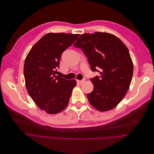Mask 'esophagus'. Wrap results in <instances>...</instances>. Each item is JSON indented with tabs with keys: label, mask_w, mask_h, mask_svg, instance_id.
Here are the masks:
<instances>
[{
	"label": "esophagus",
	"mask_w": 154,
	"mask_h": 154,
	"mask_svg": "<svg viewBox=\"0 0 154 154\" xmlns=\"http://www.w3.org/2000/svg\"><path fill=\"white\" fill-rule=\"evenodd\" d=\"M76 82H77V83H79V84H82V83H84L85 82V79H82V80H76Z\"/></svg>",
	"instance_id": "obj_1"
}]
</instances>
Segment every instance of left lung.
<instances>
[{"instance_id":"1","label":"left lung","mask_w":154,"mask_h":154,"mask_svg":"<svg viewBox=\"0 0 154 154\" xmlns=\"http://www.w3.org/2000/svg\"><path fill=\"white\" fill-rule=\"evenodd\" d=\"M74 46L82 49L93 71L100 70V78L90 79L94 86L87 94L90 105L100 112L114 108L125 96L132 78L128 48L116 35L101 32L82 34Z\"/></svg>"}]
</instances>
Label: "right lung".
<instances>
[{
	"label": "right lung",
	"mask_w": 154,
	"mask_h": 154,
	"mask_svg": "<svg viewBox=\"0 0 154 154\" xmlns=\"http://www.w3.org/2000/svg\"><path fill=\"white\" fill-rule=\"evenodd\" d=\"M79 34L50 32L32 46L24 66L26 86L29 94L42 110L60 113L67 106L75 79L56 76L61 54L77 39Z\"/></svg>",
	"instance_id": "1"
}]
</instances>
